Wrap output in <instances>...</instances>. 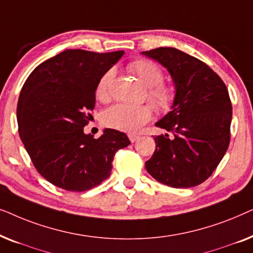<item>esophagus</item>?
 I'll return each mask as SVG.
<instances>
[{
  "label": "esophagus",
  "mask_w": 253,
  "mask_h": 253,
  "mask_svg": "<svg viewBox=\"0 0 253 253\" xmlns=\"http://www.w3.org/2000/svg\"><path fill=\"white\" fill-rule=\"evenodd\" d=\"M138 138H139V136H137V134H129V139L131 143H133V141H136Z\"/></svg>",
  "instance_id": "1"
}]
</instances>
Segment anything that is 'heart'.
<instances>
[{
	"instance_id": "1",
	"label": "heart",
	"mask_w": 253,
	"mask_h": 253,
	"mask_svg": "<svg viewBox=\"0 0 253 253\" xmlns=\"http://www.w3.org/2000/svg\"><path fill=\"white\" fill-rule=\"evenodd\" d=\"M127 69L136 75L147 87V99L160 113H167L174 107L177 99V89L172 84L165 83L164 71L153 61L138 58L127 64ZM115 78V70L109 69L99 79L95 95L100 100L109 98L110 87ZM152 117V108L148 105H127L117 103L103 113L102 120L107 126L123 131L137 132Z\"/></svg>"
}]
</instances>
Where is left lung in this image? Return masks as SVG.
<instances>
[{
  "label": "left lung",
  "instance_id": "8db88e82",
  "mask_svg": "<svg viewBox=\"0 0 253 253\" xmlns=\"http://www.w3.org/2000/svg\"><path fill=\"white\" fill-rule=\"evenodd\" d=\"M171 75L177 99L155 126L171 132L155 136V151L145 167L152 177L171 188L205 182L226 154L233 107L227 86L198 58L170 47L143 51Z\"/></svg>",
  "mask_w": 253,
  "mask_h": 253
}]
</instances>
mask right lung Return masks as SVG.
Masks as SVG:
<instances>
[{
    "label": "right lung",
    "instance_id": "right-lung-1",
    "mask_svg": "<svg viewBox=\"0 0 253 253\" xmlns=\"http://www.w3.org/2000/svg\"><path fill=\"white\" fill-rule=\"evenodd\" d=\"M123 54L64 50L38 65L24 83L17 105L20 139L39 174L55 186L83 192L101 184L114 155L130 144L114 129L98 139L84 133L99 79Z\"/></svg>",
    "mask_w": 253,
    "mask_h": 253
}]
</instances>
